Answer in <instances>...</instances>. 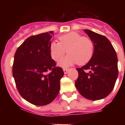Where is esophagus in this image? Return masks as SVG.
I'll list each match as a JSON object with an SVG mask.
<instances>
[{
	"mask_svg": "<svg viewBox=\"0 0 125 125\" xmlns=\"http://www.w3.org/2000/svg\"><path fill=\"white\" fill-rule=\"evenodd\" d=\"M68 71H69V69H63V72H64L65 74H67V73H68Z\"/></svg>",
	"mask_w": 125,
	"mask_h": 125,
	"instance_id": "1",
	"label": "esophagus"
}]
</instances>
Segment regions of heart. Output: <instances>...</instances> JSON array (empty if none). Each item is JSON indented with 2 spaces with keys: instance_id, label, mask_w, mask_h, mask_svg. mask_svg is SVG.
<instances>
[{
  "instance_id": "b5f03b06",
  "label": "heart",
  "mask_w": 125,
  "mask_h": 125,
  "mask_svg": "<svg viewBox=\"0 0 125 125\" xmlns=\"http://www.w3.org/2000/svg\"><path fill=\"white\" fill-rule=\"evenodd\" d=\"M60 42H52L49 45L51 58L59 62L67 52L69 54L59 63L63 67L78 63L85 65L90 61L94 54V43L90 38L82 36L79 33L72 32L60 36Z\"/></svg>"
}]
</instances>
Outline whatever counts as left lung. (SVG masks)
Instances as JSON below:
<instances>
[{"instance_id": "8db88e82", "label": "left lung", "mask_w": 125, "mask_h": 125, "mask_svg": "<svg viewBox=\"0 0 125 125\" xmlns=\"http://www.w3.org/2000/svg\"><path fill=\"white\" fill-rule=\"evenodd\" d=\"M83 30L94 43V54L87 64L76 69L78 77L75 86L85 99L97 101L106 97L114 87L118 76L117 56L108 38L91 30Z\"/></svg>"}]
</instances>
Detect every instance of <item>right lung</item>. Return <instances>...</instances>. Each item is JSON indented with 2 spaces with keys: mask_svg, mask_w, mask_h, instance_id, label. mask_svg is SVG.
<instances>
[{
  "mask_svg": "<svg viewBox=\"0 0 125 125\" xmlns=\"http://www.w3.org/2000/svg\"><path fill=\"white\" fill-rule=\"evenodd\" d=\"M53 35L51 31L30 36L18 47L14 56L12 73L17 90L23 99L37 106H45L54 100L64 74L50 54ZM49 70L51 72L47 74Z\"/></svg>",
  "mask_w": 125,
  "mask_h": 125,
  "instance_id": "obj_1",
  "label": "right lung"
}]
</instances>
